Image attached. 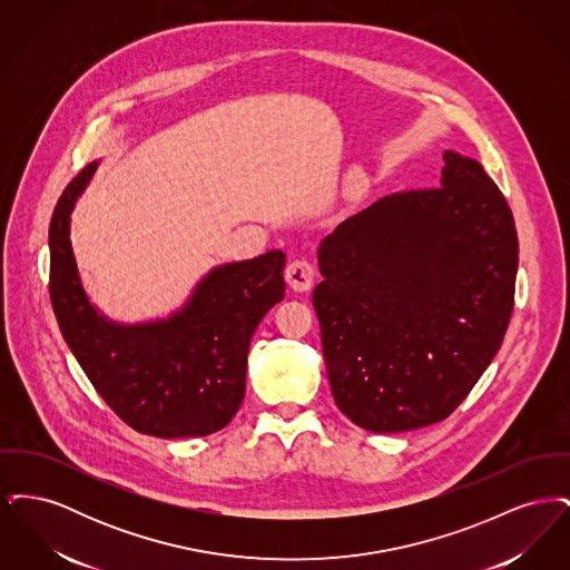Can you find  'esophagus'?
Wrapping results in <instances>:
<instances>
[{
	"mask_svg": "<svg viewBox=\"0 0 570 570\" xmlns=\"http://www.w3.org/2000/svg\"><path fill=\"white\" fill-rule=\"evenodd\" d=\"M314 265L309 261H293L288 267H286V282L288 286L295 291V293H307L314 284Z\"/></svg>",
	"mask_w": 570,
	"mask_h": 570,
	"instance_id": "34e87169",
	"label": "esophagus"
}]
</instances>
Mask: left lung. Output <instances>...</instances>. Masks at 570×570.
Wrapping results in <instances>:
<instances>
[{
  "instance_id": "obj_1",
  "label": "left lung",
  "mask_w": 570,
  "mask_h": 570,
  "mask_svg": "<svg viewBox=\"0 0 570 570\" xmlns=\"http://www.w3.org/2000/svg\"><path fill=\"white\" fill-rule=\"evenodd\" d=\"M442 158L440 188L382 196L318 247L314 307L333 400L374 434L446 419L513 314V214L481 164Z\"/></svg>"
}]
</instances>
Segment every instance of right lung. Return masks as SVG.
<instances>
[{"label": "right lung", "instance_id": "obj_1", "mask_svg": "<svg viewBox=\"0 0 570 570\" xmlns=\"http://www.w3.org/2000/svg\"><path fill=\"white\" fill-rule=\"evenodd\" d=\"M100 160L87 164L55 207L51 301L82 372L121 421L158 438L209 435L242 406L249 340L284 298L282 249L205 273L181 307L140 323L112 321L91 301L70 239L72 212Z\"/></svg>", "mask_w": 570, "mask_h": 570}]
</instances>
